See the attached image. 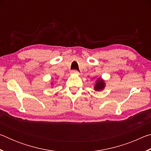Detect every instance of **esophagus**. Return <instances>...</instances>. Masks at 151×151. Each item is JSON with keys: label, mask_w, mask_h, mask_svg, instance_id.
Returning <instances> with one entry per match:
<instances>
[{"label": "esophagus", "mask_w": 151, "mask_h": 151, "mask_svg": "<svg viewBox=\"0 0 151 151\" xmlns=\"http://www.w3.org/2000/svg\"><path fill=\"white\" fill-rule=\"evenodd\" d=\"M70 73L72 74V75H79V72H78V70H71Z\"/></svg>", "instance_id": "34e87169"}]
</instances>
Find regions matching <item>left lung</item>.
<instances>
[{
    "instance_id": "left-lung-1",
    "label": "left lung",
    "mask_w": 151,
    "mask_h": 151,
    "mask_svg": "<svg viewBox=\"0 0 151 151\" xmlns=\"http://www.w3.org/2000/svg\"><path fill=\"white\" fill-rule=\"evenodd\" d=\"M105 87V82L101 78H99L96 81V84L94 86V90L96 91H101Z\"/></svg>"
}]
</instances>
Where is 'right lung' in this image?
Here are the masks:
<instances>
[{
  "instance_id": "right-lung-1",
  "label": "right lung",
  "mask_w": 151,
  "mask_h": 151,
  "mask_svg": "<svg viewBox=\"0 0 151 151\" xmlns=\"http://www.w3.org/2000/svg\"><path fill=\"white\" fill-rule=\"evenodd\" d=\"M51 85H52V83H51Z\"/></svg>"
}]
</instances>
